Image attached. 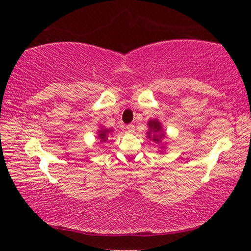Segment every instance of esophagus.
<instances>
[{"label":"esophagus","instance_id":"obj_1","mask_svg":"<svg viewBox=\"0 0 251 251\" xmlns=\"http://www.w3.org/2000/svg\"><path fill=\"white\" fill-rule=\"evenodd\" d=\"M126 129L128 132H134L135 131V125L134 124H129L126 126Z\"/></svg>","mask_w":251,"mask_h":251}]
</instances>
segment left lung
<instances>
[{"label": "left lung", "instance_id": "1", "mask_svg": "<svg viewBox=\"0 0 251 251\" xmlns=\"http://www.w3.org/2000/svg\"><path fill=\"white\" fill-rule=\"evenodd\" d=\"M148 126L150 127V131L148 132V137L152 138L153 141H155V142L158 143L159 140H161V138H163L164 134H165V132H162V126H161V124H159V122L156 121V120L150 121L148 123ZM152 133H155L156 135H152ZM158 133L160 134L159 135H158Z\"/></svg>", "mask_w": 251, "mask_h": 251}]
</instances>
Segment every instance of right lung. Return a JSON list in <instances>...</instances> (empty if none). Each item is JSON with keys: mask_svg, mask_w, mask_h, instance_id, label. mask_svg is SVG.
Wrapping results in <instances>:
<instances>
[{"mask_svg": "<svg viewBox=\"0 0 251 251\" xmlns=\"http://www.w3.org/2000/svg\"><path fill=\"white\" fill-rule=\"evenodd\" d=\"M110 131H112V129L111 130L110 129H101V130H99L98 137H99L100 141L105 142L106 140H108V135H109Z\"/></svg>", "mask_w": 251, "mask_h": 251, "instance_id": "obj_1", "label": "right lung"}]
</instances>
